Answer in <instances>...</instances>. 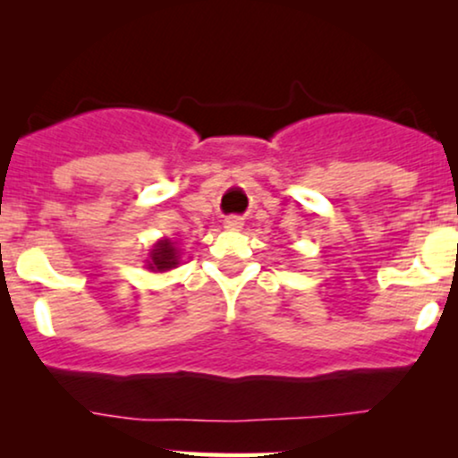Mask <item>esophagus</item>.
Returning a JSON list of instances; mask_svg holds the SVG:
<instances>
[{
    "label": "esophagus",
    "instance_id": "1",
    "mask_svg": "<svg viewBox=\"0 0 458 458\" xmlns=\"http://www.w3.org/2000/svg\"><path fill=\"white\" fill-rule=\"evenodd\" d=\"M224 228H228V230H241V228H243V219L236 217V215H233V217H225V219H224Z\"/></svg>",
    "mask_w": 458,
    "mask_h": 458
}]
</instances>
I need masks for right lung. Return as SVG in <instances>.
Masks as SVG:
<instances>
[{
    "mask_svg": "<svg viewBox=\"0 0 458 458\" xmlns=\"http://www.w3.org/2000/svg\"><path fill=\"white\" fill-rule=\"evenodd\" d=\"M178 256H181L178 247L170 239H161L150 250V259L146 260V265H148L150 271L157 273L170 271L178 265Z\"/></svg>",
    "mask_w": 458,
    "mask_h": 458,
    "instance_id": "1",
    "label": "right lung"
}]
</instances>
